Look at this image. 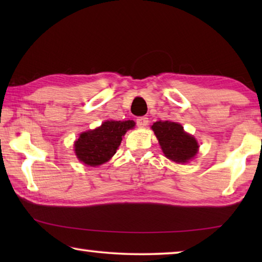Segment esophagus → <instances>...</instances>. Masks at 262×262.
Instances as JSON below:
<instances>
[{"instance_id":"obj_1","label":"esophagus","mask_w":262,"mask_h":262,"mask_svg":"<svg viewBox=\"0 0 262 262\" xmlns=\"http://www.w3.org/2000/svg\"><path fill=\"white\" fill-rule=\"evenodd\" d=\"M148 122H149V119L147 118V117H140V118H137L136 119V123H137V126L139 127H145L148 125Z\"/></svg>"}]
</instances>
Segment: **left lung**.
I'll list each match as a JSON object with an SVG mask.
<instances>
[{"label":"left lung","mask_w":262,"mask_h":262,"mask_svg":"<svg viewBox=\"0 0 262 262\" xmlns=\"http://www.w3.org/2000/svg\"><path fill=\"white\" fill-rule=\"evenodd\" d=\"M165 156L176 163H187L198 152V142L177 122L157 121L151 126Z\"/></svg>","instance_id":"obj_1"}]
</instances>
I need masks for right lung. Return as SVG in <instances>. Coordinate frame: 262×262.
I'll return each instance as SVG.
<instances>
[{"label":"right lung","mask_w":262,"mask_h":262,"mask_svg":"<svg viewBox=\"0 0 262 262\" xmlns=\"http://www.w3.org/2000/svg\"><path fill=\"white\" fill-rule=\"evenodd\" d=\"M135 126L133 120L105 121L94 130L83 133L75 142V152L79 161L90 166L100 165L113 156L128 129Z\"/></svg>","instance_id":"1"}]
</instances>
